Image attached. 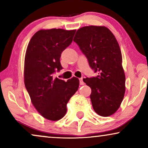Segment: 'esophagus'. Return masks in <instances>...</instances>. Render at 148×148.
Returning a JSON list of instances; mask_svg holds the SVG:
<instances>
[{
	"label": "esophagus",
	"mask_w": 148,
	"mask_h": 148,
	"mask_svg": "<svg viewBox=\"0 0 148 148\" xmlns=\"http://www.w3.org/2000/svg\"><path fill=\"white\" fill-rule=\"evenodd\" d=\"M79 83H80V85H84V81H83V77L79 79Z\"/></svg>",
	"instance_id": "obj_1"
}]
</instances>
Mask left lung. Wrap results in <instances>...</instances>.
<instances>
[{
	"mask_svg": "<svg viewBox=\"0 0 148 148\" xmlns=\"http://www.w3.org/2000/svg\"><path fill=\"white\" fill-rule=\"evenodd\" d=\"M73 41L94 73H98L96 77L84 79L92 89L93 108L100 116H110L120 107L125 92V75L118 42L108 28L94 25L79 29Z\"/></svg>",
	"mask_w": 148,
	"mask_h": 148,
	"instance_id": "8db88e82",
	"label": "left lung"
}]
</instances>
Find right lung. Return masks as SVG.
<instances>
[{
    "label": "right lung",
    "instance_id": "1",
    "mask_svg": "<svg viewBox=\"0 0 148 148\" xmlns=\"http://www.w3.org/2000/svg\"><path fill=\"white\" fill-rule=\"evenodd\" d=\"M75 30L41 29L28 44L24 62V82L32 102L42 116L50 121L62 119L66 104L78 90L79 80L53 78L62 69L61 53L71 44Z\"/></svg>",
    "mask_w": 148,
    "mask_h": 148
}]
</instances>
